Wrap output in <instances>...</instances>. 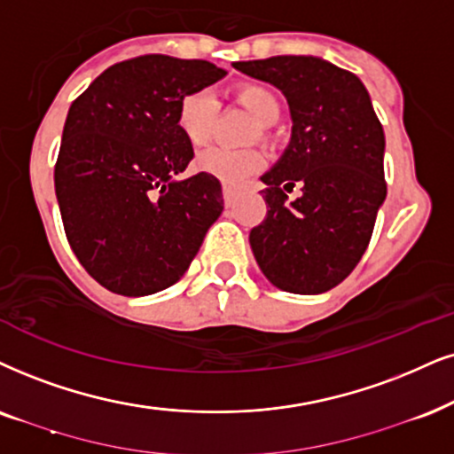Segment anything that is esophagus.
I'll return each instance as SVG.
<instances>
[{
	"label": "esophagus",
	"instance_id": "34e87169",
	"mask_svg": "<svg viewBox=\"0 0 454 454\" xmlns=\"http://www.w3.org/2000/svg\"><path fill=\"white\" fill-rule=\"evenodd\" d=\"M222 194H223V203H226V207H232L234 200H237V191H232L231 186H223Z\"/></svg>",
	"mask_w": 454,
	"mask_h": 454
}]
</instances>
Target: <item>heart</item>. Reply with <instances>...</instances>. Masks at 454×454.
Segmentation results:
<instances>
[{
    "label": "heart",
    "instance_id": "1",
    "mask_svg": "<svg viewBox=\"0 0 454 454\" xmlns=\"http://www.w3.org/2000/svg\"><path fill=\"white\" fill-rule=\"evenodd\" d=\"M234 100L245 108L251 117L263 128L272 125L280 117V100L272 90L262 83H245L234 90ZM217 117V100L214 91L192 90L177 105L176 123L180 134L188 145L199 148L209 142L214 134ZM199 171L217 177L228 186H237L240 182L254 176L263 165V154L260 151H223V148H209L200 153L194 160Z\"/></svg>",
    "mask_w": 454,
    "mask_h": 454
}]
</instances>
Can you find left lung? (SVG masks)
<instances>
[{
    "mask_svg": "<svg viewBox=\"0 0 454 454\" xmlns=\"http://www.w3.org/2000/svg\"><path fill=\"white\" fill-rule=\"evenodd\" d=\"M234 68L285 94L291 140L262 176L266 220L249 232L257 266L278 289L317 295L348 277L369 247L387 194L386 136L354 73L317 56H272ZM302 184L286 203L285 190Z\"/></svg>",
    "mask_w": 454,
    "mask_h": 454,
    "instance_id": "8db88e82",
    "label": "left lung"
}]
</instances>
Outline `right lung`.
Instances as JSON below:
<instances>
[{"mask_svg": "<svg viewBox=\"0 0 454 454\" xmlns=\"http://www.w3.org/2000/svg\"><path fill=\"white\" fill-rule=\"evenodd\" d=\"M226 71L146 54L98 74L68 108L54 169L73 254L94 280L140 297L177 283L223 209L220 180H174L194 157L176 123L188 91Z\"/></svg>", "mask_w": 454, "mask_h": 454, "instance_id": "1", "label": "right lung"}]
</instances>
